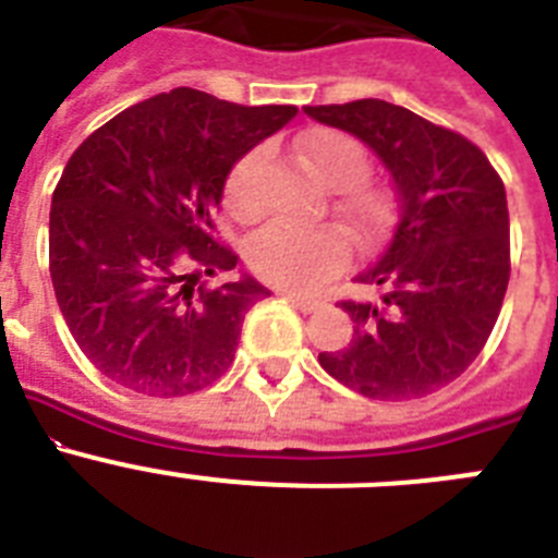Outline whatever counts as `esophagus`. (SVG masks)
I'll list each match as a JSON object with an SVG mask.
<instances>
[{"label": "esophagus", "mask_w": 558, "mask_h": 558, "mask_svg": "<svg viewBox=\"0 0 558 558\" xmlns=\"http://www.w3.org/2000/svg\"><path fill=\"white\" fill-rule=\"evenodd\" d=\"M284 299H288L299 313H315V310L324 304L322 299H307V295H295V293H284Z\"/></svg>", "instance_id": "34e87169"}]
</instances>
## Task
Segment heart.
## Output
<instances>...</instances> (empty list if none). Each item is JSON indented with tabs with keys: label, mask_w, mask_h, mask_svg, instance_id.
<instances>
[{
	"label": "heart",
	"mask_w": 558,
	"mask_h": 558,
	"mask_svg": "<svg viewBox=\"0 0 558 558\" xmlns=\"http://www.w3.org/2000/svg\"><path fill=\"white\" fill-rule=\"evenodd\" d=\"M299 156L324 184L340 186V209L352 223H366L377 215L379 195L357 181L366 167V156L352 136L332 128H318L299 142ZM259 170L263 156L254 150L229 172L226 204L240 220H254L263 209ZM245 259L254 274L268 282L290 290H313L347 263V240L335 229H295L270 223L251 236L245 245Z\"/></svg>",
	"instance_id": "obj_1"
}]
</instances>
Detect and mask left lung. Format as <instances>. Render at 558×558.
Returning <instances> with one entry per match:
<instances>
[{
    "instance_id": "1",
    "label": "left lung",
    "mask_w": 558,
    "mask_h": 558,
    "mask_svg": "<svg viewBox=\"0 0 558 558\" xmlns=\"http://www.w3.org/2000/svg\"><path fill=\"white\" fill-rule=\"evenodd\" d=\"M357 136L397 192V223L354 276L374 299L340 302L354 335L318 363L368 399H416L450 386L481 354L509 288V204L489 159L461 133L386 100L307 106Z\"/></svg>"
}]
</instances>
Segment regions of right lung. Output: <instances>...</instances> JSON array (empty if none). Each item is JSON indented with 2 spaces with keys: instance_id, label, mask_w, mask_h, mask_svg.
<instances>
[{
  "instance_id": "right-lung-1",
  "label": "right lung",
  "mask_w": 558,
  "mask_h": 558,
  "mask_svg": "<svg viewBox=\"0 0 558 558\" xmlns=\"http://www.w3.org/2000/svg\"><path fill=\"white\" fill-rule=\"evenodd\" d=\"M293 106H234L198 88L117 113L72 153L49 211V274L97 372L147 397H184L231 366L245 310L270 295L211 240L245 153Z\"/></svg>"
}]
</instances>
